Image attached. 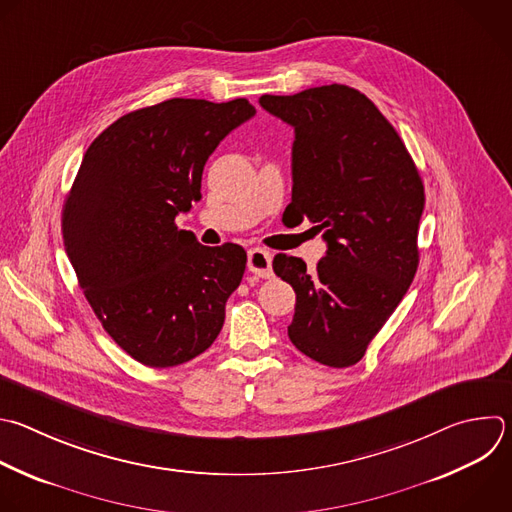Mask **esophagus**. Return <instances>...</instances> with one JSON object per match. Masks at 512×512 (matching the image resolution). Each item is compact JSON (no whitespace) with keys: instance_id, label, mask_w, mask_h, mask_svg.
Returning a JSON list of instances; mask_svg holds the SVG:
<instances>
[{"instance_id":"1","label":"esophagus","mask_w":512,"mask_h":512,"mask_svg":"<svg viewBox=\"0 0 512 512\" xmlns=\"http://www.w3.org/2000/svg\"><path fill=\"white\" fill-rule=\"evenodd\" d=\"M247 267L251 273H255L257 277L269 279L273 275L271 269V253L265 249H251L247 255Z\"/></svg>"}]
</instances>
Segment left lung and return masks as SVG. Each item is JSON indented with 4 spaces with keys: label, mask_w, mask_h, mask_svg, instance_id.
<instances>
[{
    "label": "left lung",
    "mask_w": 512,
    "mask_h": 512,
    "mask_svg": "<svg viewBox=\"0 0 512 512\" xmlns=\"http://www.w3.org/2000/svg\"><path fill=\"white\" fill-rule=\"evenodd\" d=\"M259 104L295 130L283 217L309 219L327 243L315 271L299 257L273 259V271L295 289L287 335L323 366H354L416 275L420 173L394 126L356 88L265 94Z\"/></svg>",
    "instance_id": "obj_1"
}]
</instances>
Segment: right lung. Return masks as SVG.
I'll return each mask as SVG.
<instances>
[{
	"instance_id": "add662e5",
	"label": "right lung",
	"mask_w": 512,
	"mask_h": 512,
	"mask_svg": "<svg viewBox=\"0 0 512 512\" xmlns=\"http://www.w3.org/2000/svg\"><path fill=\"white\" fill-rule=\"evenodd\" d=\"M255 116L245 98H173L120 116L88 146L62 209L80 289L106 333L150 368L185 364L217 339L247 253L175 225L201 199L219 142Z\"/></svg>"
}]
</instances>
